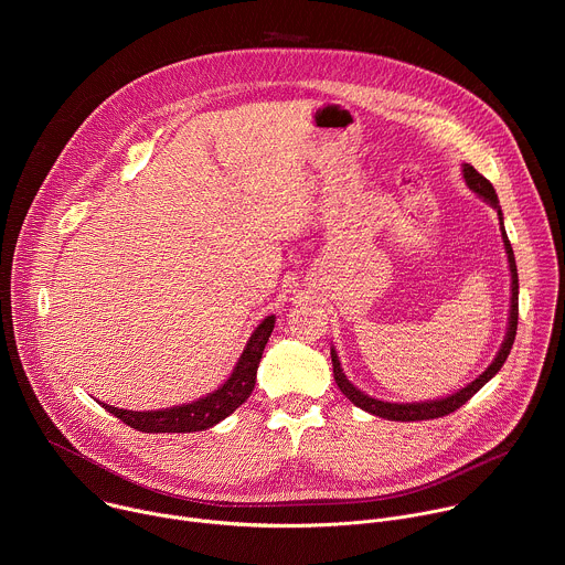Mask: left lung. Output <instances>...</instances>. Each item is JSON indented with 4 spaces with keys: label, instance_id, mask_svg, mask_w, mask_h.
<instances>
[{
    "label": "left lung",
    "instance_id": "left-lung-1",
    "mask_svg": "<svg viewBox=\"0 0 565 565\" xmlns=\"http://www.w3.org/2000/svg\"><path fill=\"white\" fill-rule=\"evenodd\" d=\"M462 177H465V183L471 192H476L480 199H486L497 212H499V221H501V236H503V246H505V253H508V264H510V275H512V299H510V317H508V333H505V340L494 358V362L482 371L473 382H469L467 386L458 388L456 393L447 395V397H438V399H427V402H384V399H375L371 395H366L364 391H360L358 386H353L342 366H340V358L335 353V349H331V360H333V375H335V382L340 386V391L353 402L355 407L373 414V416H380V418H386V420H399V423H414V420H431V418H443L456 409H460L465 402L476 393L480 391L482 386H486L499 371L501 366L505 364L510 351H512V344H514V338H516V324H519V273H516V262H514V253H512V246H510V238H508V232H505V225H503V212H501V205H499V196H497V190L492 188V183L478 174L471 166H462Z\"/></svg>",
    "mask_w": 565,
    "mask_h": 565
}]
</instances>
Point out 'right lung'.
I'll list each match as a JSON object with an SVG mask.
<instances>
[{
	"label": "right lung",
	"mask_w": 565,
	"mask_h": 565,
	"mask_svg": "<svg viewBox=\"0 0 565 565\" xmlns=\"http://www.w3.org/2000/svg\"><path fill=\"white\" fill-rule=\"evenodd\" d=\"M273 329H275V315H268L250 335L244 353H241L225 384H221L216 391L207 393L205 397L188 402V405H181V407L156 409V412H129V409L105 405V402H100V405L125 425L145 434H190V431L210 429L223 418H227L234 409H238L250 397L257 382L262 353L268 344Z\"/></svg>",
	"instance_id": "1"
}]
</instances>
